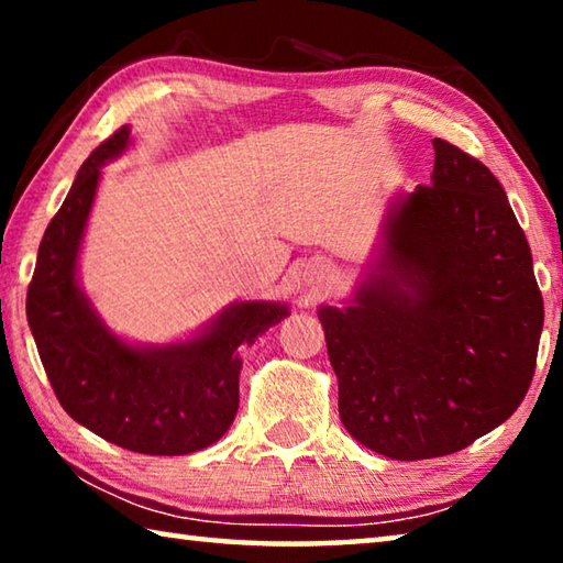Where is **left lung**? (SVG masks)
Here are the masks:
<instances>
[{"label":"left lung","mask_w":563,"mask_h":563,"mask_svg":"<svg viewBox=\"0 0 563 563\" xmlns=\"http://www.w3.org/2000/svg\"><path fill=\"white\" fill-rule=\"evenodd\" d=\"M383 261L347 308H320L340 419L357 442L415 462L460 452L527 397L544 300L492 170L434 139L430 186L399 198Z\"/></svg>","instance_id":"obj_1"}]
</instances>
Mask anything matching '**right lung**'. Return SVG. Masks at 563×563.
<instances>
[{"instance_id":"add662e5","label":"right lung","mask_w":563,"mask_h":563,"mask_svg":"<svg viewBox=\"0 0 563 563\" xmlns=\"http://www.w3.org/2000/svg\"><path fill=\"white\" fill-rule=\"evenodd\" d=\"M121 126L91 151L46 225L26 290V320L59 405L107 442L176 456L221 440L238 412V347L288 316L278 302H241L194 340L131 347L103 328L76 283V255L101 166L129 146Z\"/></svg>"}]
</instances>
